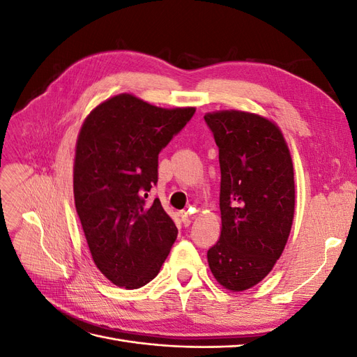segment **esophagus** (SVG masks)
<instances>
[{"label":"esophagus","mask_w":357,"mask_h":357,"mask_svg":"<svg viewBox=\"0 0 357 357\" xmlns=\"http://www.w3.org/2000/svg\"><path fill=\"white\" fill-rule=\"evenodd\" d=\"M178 218H180V220H181V223H183V226H185V228L190 225V215H189V213L180 211L178 213Z\"/></svg>","instance_id":"1"}]
</instances>
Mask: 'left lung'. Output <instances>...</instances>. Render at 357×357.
Instances as JSON below:
<instances>
[{
    "label": "left lung",
    "instance_id": "1",
    "mask_svg": "<svg viewBox=\"0 0 357 357\" xmlns=\"http://www.w3.org/2000/svg\"><path fill=\"white\" fill-rule=\"evenodd\" d=\"M219 147L220 240L207 252L228 290L253 287L282 256L295 213L294 164L280 128L240 110L204 116Z\"/></svg>",
    "mask_w": 357,
    "mask_h": 357
}]
</instances>
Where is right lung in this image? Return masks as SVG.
Wrapping results in <instances>:
<instances>
[{
  "label": "right lung",
  "mask_w": 357,
  "mask_h": 357,
  "mask_svg": "<svg viewBox=\"0 0 357 357\" xmlns=\"http://www.w3.org/2000/svg\"><path fill=\"white\" fill-rule=\"evenodd\" d=\"M195 114L193 107L162 109L121 93L84 119L75 144L74 201L96 268L119 287L153 280L177 238L156 198L158 158Z\"/></svg>",
  "instance_id": "add662e5"
}]
</instances>
